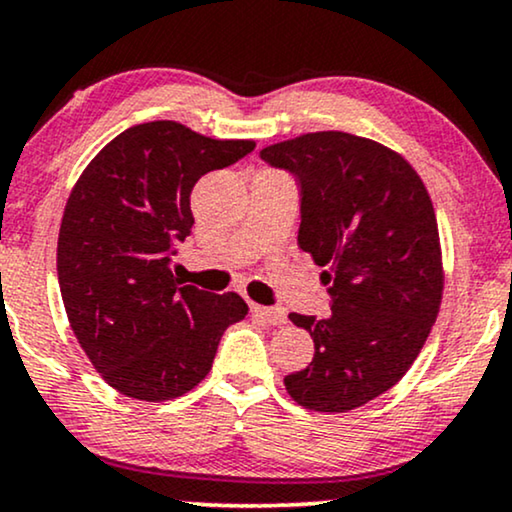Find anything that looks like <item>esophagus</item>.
<instances>
[{
	"instance_id": "34e87169",
	"label": "esophagus",
	"mask_w": 512,
	"mask_h": 512,
	"mask_svg": "<svg viewBox=\"0 0 512 512\" xmlns=\"http://www.w3.org/2000/svg\"><path fill=\"white\" fill-rule=\"evenodd\" d=\"M250 312L255 314L257 319L271 323V326H283V323L288 321L286 309H281V307H262V304H252Z\"/></svg>"
}]
</instances>
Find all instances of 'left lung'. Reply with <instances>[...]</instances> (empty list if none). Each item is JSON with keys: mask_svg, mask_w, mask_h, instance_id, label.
Masks as SVG:
<instances>
[{"mask_svg": "<svg viewBox=\"0 0 512 512\" xmlns=\"http://www.w3.org/2000/svg\"><path fill=\"white\" fill-rule=\"evenodd\" d=\"M300 181L297 245L326 267L331 316L290 314L314 359L283 378L309 411L345 413L404 378L437 321L442 248L418 172L373 139L312 132L260 151Z\"/></svg>", "mask_w": 512, "mask_h": 512, "instance_id": "left-lung-1", "label": "left lung"}]
</instances>
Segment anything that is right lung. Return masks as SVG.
<instances>
[{
	"label": "right lung",
	"instance_id": "1",
	"mask_svg": "<svg viewBox=\"0 0 512 512\" xmlns=\"http://www.w3.org/2000/svg\"><path fill=\"white\" fill-rule=\"evenodd\" d=\"M255 148L174 120L134 125L84 167L58 231L56 269L77 342L108 385L139 401L193 390L219 338L245 319L236 293L181 286L172 255L191 234V191Z\"/></svg>",
	"mask_w": 512,
	"mask_h": 512
}]
</instances>
